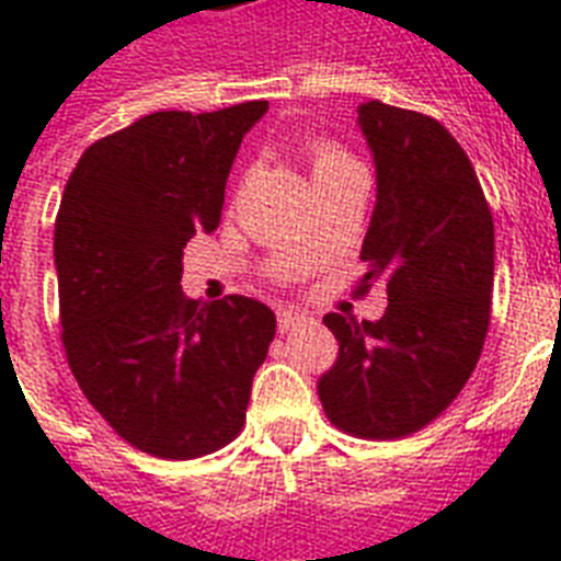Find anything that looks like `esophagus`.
Returning a JSON list of instances; mask_svg holds the SVG:
<instances>
[{
	"label": "esophagus",
	"mask_w": 561,
	"mask_h": 561,
	"mask_svg": "<svg viewBox=\"0 0 561 561\" xmlns=\"http://www.w3.org/2000/svg\"><path fill=\"white\" fill-rule=\"evenodd\" d=\"M302 320H306V317L299 314V311H294V308H279V332L282 334L294 332V329H297Z\"/></svg>",
	"instance_id": "obj_1"
}]
</instances>
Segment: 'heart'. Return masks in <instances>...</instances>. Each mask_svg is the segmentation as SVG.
Wrapping results in <instances>:
<instances>
[{
	"instance_id": "heart-1",
	"label": "heart",
	"mask_w": 561,
	"mask_h": 561,
	"mask_svg": "<svg viewBox=\"0 0 561 561\" xmlns=\"http://www.w3.org/2000/svg\"><path fill=\"white\" fill-rule=\"evenodd\" d=\"M308 153V165H311V174L317 178H323L329 171L334 169H343V165H355L350 153L337 148L334 142H325V139H314V142H308L306 148Z\"/></svg>"
}]
</instances>
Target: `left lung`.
<instances>
[{"instance_id":"left-lung-1","label":"left lung","mask_w":561,"mask_h":561,"mask_svg":"<svg viewBox=\"0 0 561 561\" xmlns=\"http://www.w3.org/2000/svg\"><path fill=\"white\" fill-rule=\"evenodd\" d=\"M358 125L373 148L378 201L355 294L381 285L387 311L375 323L323 317L341 355L317 392L343 434L401 439L431 425L478 367L495 227L474 165L436 118L367 101Z\"/></svg>"}]
</instances>
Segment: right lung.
<instances>
[{
	"label": "right lung",
	"instance_id": "right-lung-1",
	"mask_svg": "<svg viewBox=\"0 0 561 561\" xmlns=\"http://www.w3.org/2000/svg\"><path fill=\"white\" fill-rule=\"evenodd\" d=\"M267 113L162 110L92 142L55 220L60 341L75 381L125 443L192 460L241 434L276 334L264 302L183 297V247L218 229L241 139Z\"/></svg>",
	"mask_w": 561,
	"mask_h": 561
}]
</instances>
